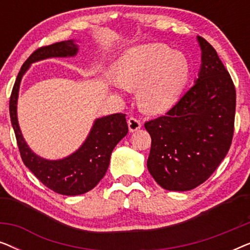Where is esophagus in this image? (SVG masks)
I'll list each match as a JSON object with an SVG mask.
<instances>
[{
    "instance_id": "obj_1",
    "label": "esophagus",
    "mask_w": 250,
    "mask_h": 250,
    "mask_svg": "<svg viewBox=\"0 0 250 250\" xmlns=\"http://www.w3.org/2000/svg\"><path fill=\"white\" fill-rule=\"evenodd\" d=\"M127 124H128L129 132H136L138 129L141 128V122H140L139 119L134 118V117L129 118L127 121Z\"/></svg>"
}]
</instances>
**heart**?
<instances>
[{"instance_id": "heart-1", "label": "heart", "mask_w": 250, "mask_h": 250, "mask_svg": "<svg viewBox=\"0 0 250 250\" xmlns=\"http://www.w3.org/2000/svg\"><path fill=\"white\" fill-rule=\"evenodd\" d=\"M118 90H138L143 111L157 115L169 110L189 83L191 66L182 52L162 43L139 45L128 50L115 63Z\"/></svg>"}]
</instances>
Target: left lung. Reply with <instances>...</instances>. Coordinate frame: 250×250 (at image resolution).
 <instances>
[{
  "label": "left lung",
  "mask_w": 250,
  "mask_h": 250,
  "mask_svg": "<svg viewBox=\"0 0 250 250\" xmlns=\"http://www.w3.org/2000/svg\"><path fill=\"white\" fill-rule=\"evenodd\" d=\"M197 40L201 66L193 86L165 116L145 124L151 136L148 170L169 191L204 183L225 158L233 136V82L214 47L203 37Z\"/></svg>",
  "instance_id": "8db88e82"
}]
</instances>
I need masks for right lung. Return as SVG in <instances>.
I'll list each match as a JSON object with an SVG mask.
<instances>
[{
  "label": "right lung",
  "mask_w": 250,
  "mask_h": 250,
  "mask_svg": "<svg viewBox=\"0 0 250 250\" xmlns=\"http://www.w3.org/2000/svg\"><path fill=\"white\" fill-rule=\"evenodd\" d=\"M77 52L78 45L75 40L37 49L22 64L13 85L9 104L10 118L23 164L44 186L63 196H77L93 189L107 172L112 150L128 132L125 115L112 114L95 119L83 145L62 159L42 158L27 145L17 117V102L22 76L34 62L49 58L75 57Z\"/></svg>",
  "instance_id": "add662e5"
}]
</instances>
